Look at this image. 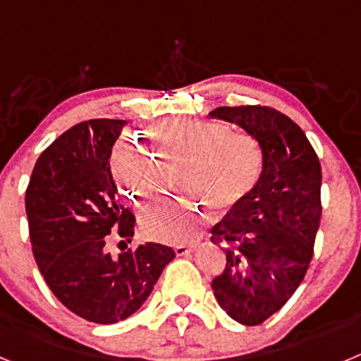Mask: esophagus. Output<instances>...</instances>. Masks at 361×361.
Returning <instances> with one entry per match:
<instances>
[{
	"mask_svg": "<svg viewBox=\"0 0 361 361\" xmlns=\"http://www.w3.org/2000/svg\"><path fill=\"white\" fill-rule=\"evenodd\" d=\"M195 247H197L195 244H178V245H175L173 250H175V255H177V257H184V255L191 253V251L195 250Z\"/></svg>",
	"mask_w": 361,
	"mask_h": 361,
	"instance_id": "esophagus-1",
	"label": "esophagus"
}]
</instances>
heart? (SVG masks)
I'll return each mask as SVG.
<instances>
[{
	"mask_svg": "<svg viewBox=\"0 0 361 361\" xmlns=\"http://www.w3.org/2000/svg\"><path fill=\"white\" fill-rule=\"evenodd\" d=\"M149 142L162 161H186L180 184L216 213L242 202L262 171L260 142L222 123L183 121L157 126L149 132ZM110 168L123 195L135 206H145L157 193L161 166L135 139L117 141ZM202 224V206L191 197L162 200L141 216L142 235L166 244L191 240Z\"/></svg>",
	"mask_w": 361,
	"mask_h": 361,
	"instance_id": "obj_1",
	"label": "heart"
}]
</instances>
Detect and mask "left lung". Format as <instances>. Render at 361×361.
Returning a JSON list of instances; mask_svg holds the SVG:
<instances>
[{
	"instance_id": "8db88e82",
	"label": "left lung",
	"mask_w": 361,
	"mask_h": 361,
	"mask_svg": "<svg viewBox=\"0 0 361 361\" xmlns=\"http://www.w3.org/2000/svg\"><path fill=\"white\" fill-rule=\"evenodd\" d=\"M209 116L238 124L262 146L258 183L212 228L226 253L212 282L216 302L238 324L260 325L291 298L314 255L320 161L298 124L275 108L219 106Z\"/></svg>"
}]
</instances>
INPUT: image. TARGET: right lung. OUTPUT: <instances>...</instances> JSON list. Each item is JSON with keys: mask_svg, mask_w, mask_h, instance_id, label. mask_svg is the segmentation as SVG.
Returning <instances> with one entry per match:
<instances>
[{"mask_svg": "<svg viewBox=\"0 0 361 361\" xmlns=\"http://www.w3.org/2000/svg\"><path fill=\"white\" fill-rule=\"evenodd\" d=\"M126 121L75 124L37 159L25 195L34 258L44 282L73 314L117 324L146 302L162 269L175 258L170 245L148 242L111 257L133 238L135 215L116 200L111 146Z\"/></svg>", "mask_w": 361, "mask_h": 361, "instance_id": "obj_1", "label": "right lung"}]
</instances>
